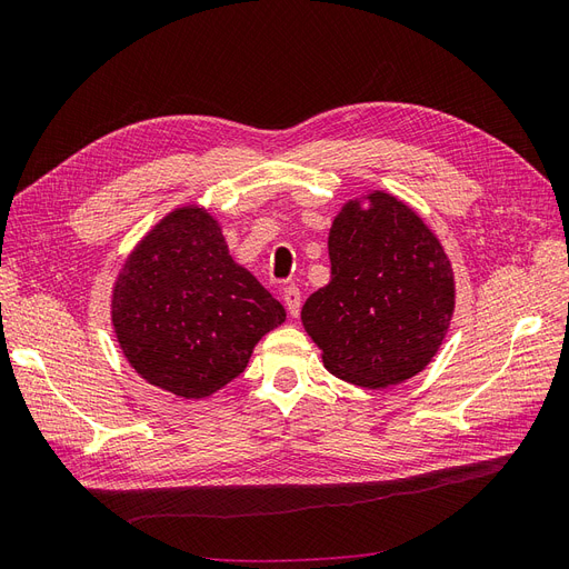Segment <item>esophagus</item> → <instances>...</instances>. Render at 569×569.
Returning a JSON list of instances; mask_svg holds the SVG:
<instances>
[{"label": "esophagus", "instance_id": "1", "mask_svg": "<svg viewBox=\"0 0 569 569\" xmlns=\"http://www.w3.org/2000/svg\"><path fill=\"white\" fill-rule=\"evenodd\" d=\"M282 299H284V306H287L289 316L297 318L299 311H301V291H299V287H295V284L287 287V289L282 291Z\"/></svg>", "mask_w": 569, "mask_h": 569}]
</instances>
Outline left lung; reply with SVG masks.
I'll return each mask as SVG.
<instances>
[{"label":"left lung","instance_id":"8db88e82","mask_svg":"<svg viewBox=\"0 0 569 569\" xmlns=\"http://www.w3.org/2000/svg\"><path fill=\"white\" fill-rule=\"evenodd\" d=\"M332 278L301 308L339 380L387 389L422 372L449 332L456 282L437 234L410 206L375 189L332 220Z\"/></svg>","mask_w":569,"mask_h":569}]
</instances>
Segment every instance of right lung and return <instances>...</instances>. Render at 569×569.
Listing matches in <instances>:
<instances>
[{"label": "right lung", "mask_w": 569, "mask_h": 569, "mask_svg": "<svg viewBox=\"0 0 569 569\" xmlns=\"http://www.w3.org/2000/svg\"><path fill=\"white\" fill-rule=\"evenodd\" d=\"M284 318L197 203L170 211L142 237L111 295L113 332L130 368L187 401L244 372L256 343Z\"/></svg>", "instance_id": "1"}]
</instances>
